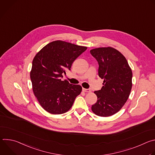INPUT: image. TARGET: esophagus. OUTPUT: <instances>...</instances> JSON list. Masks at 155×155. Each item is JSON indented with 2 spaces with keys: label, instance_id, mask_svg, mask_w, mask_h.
Segmentation results:
<instances>
[{
  "label": "esophagus",
  "instance_id": "34e87169",
  "mask_svg": "<svg viewBox=\"0 0 155 155\" xmlns=\"http://www.w3.org/2000/svg\"><path fill=\"white\" fill-rule=\"evenodd\" d=\"M83 91L84 93H90L91 90L89 89H85V88H83Z\"/></svg>",
  "mask_w": 155,
  "mask_h": 155
}]
</instances>
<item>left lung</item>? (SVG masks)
Returning <instances> with one entry per match:
<instances>
[{
    "label": "left lung",
    "mask_w": 155,
    "mask_h": 155,
    "mask_svg": "<svg viewBox=\"0 0 155 155\" xmlns=\"http://www.w3.org/2000/svg\"><path fill=\"white\" fill-rule=\"evenodd\" d=\"M99 64L98 74L104 79L101 90L94 91L97 102L92 105L97 116H112L123 107L132 88V70L125 57L112 47H102L90 50Z\"/></svg>",
    "instance_id": "8db88e82"
}]
</instances>
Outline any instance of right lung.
I'll return each instance as SVG.
<instances>
[{
  "mask_svg": "<svg viewBox=\"0 0 155 155\" xmlns=\"http://www.w3.org/2000/svg\"><path fill=\"white\" fill-rule=\"evenodd\" d=\"M86 49V47L56 40L47 44L35 56L30 72L32 90L40 105L48 113L59 115L67 112L81 93L80 85L70 84L61 78Z\"/></svg>",
  "mask_w": 155,
  "mask_h": 155,
  "instance_id": "obj_1",
  "label": "right lung"
}]
</instances>
